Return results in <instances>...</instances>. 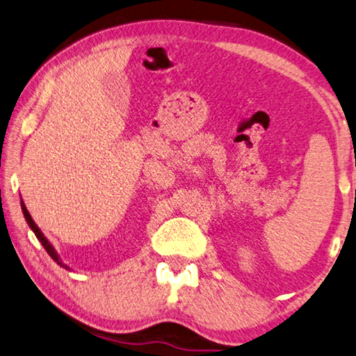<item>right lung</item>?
Here are the masks:
<instances>
[{"mask_svg": "<svg viewBox=\"0 0 356 356\" xmlns=\"http://www.w3.org/2000/svg\"><path fill=\"white\" fill-rule=\"evenodd\" d=\"M20 205H22V211H24V216H25V220H26V222H29V226H30V229L33 232H35V235H36V238L40 240L41 242V245L42 247H44V250L47 251L49 253V256H51V258L57 262V264L60 266V267H65V269H70V267L67 266V264H63V261L60 259V256L57 254V251H56V248L52 247V243L49 242V240L44 237V234L41 232V229L36 226L35 224V221H33V218H31V215L29 213V210H26V207H25V204L24 202H20Z\"/></svg>", "mask_w": 356, "mask_h": 356, "instance_id": "add662e5", "label": "right lung"}]
</instances>
